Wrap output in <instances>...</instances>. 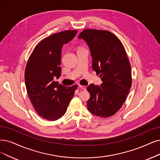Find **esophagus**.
<instances>
[{
    "instance_id": "34e87169",
    "label": "esophagus",
    "mask_w": 160,
    "mask_h": 160,
    "mask_svg": "<svg viewBox=\"0 0 160 160\" xmlns=\"http://www.w3.org/2000/svg\"><path fill=\"white\" fill-rule=\"evenodd\" d=\"M79 87L81 88V89H82V90H86V86L79 85Z\"/></svg>"
}]
</instances>
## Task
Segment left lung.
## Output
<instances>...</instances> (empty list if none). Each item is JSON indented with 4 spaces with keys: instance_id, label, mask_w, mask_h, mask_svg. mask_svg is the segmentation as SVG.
Returning <instances> with one entry per match:
<instances>
[{
    "instance_id": "obj_1",
    "label": "left lung",
    "mask_w": 160,
    "mask_h": 160,
    "mask_svg": "<svg viewBox=\"0 0 160 160\" xmlns=\"http://www.w3.org/2000/svg\"><path fill=\"white\" fill-rule=\"evenodd\" d=\"M78 38L89 46L92 68L103 82L100 86L93 84L88 86L90 93L88 109L102 118L113 116L122 107L132 85L131 64L125 47L108 30L86 29Z\"/></svg>"
}]
</instances>
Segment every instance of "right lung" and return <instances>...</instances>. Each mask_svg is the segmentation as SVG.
<instances>
[{"instance_id":"add662e5","label":"right lung","mask_w":160,"mask_h":160,"mask_svg":"<svg viewBox=\"0 0 160 160\" xmlns=\"http://www.w3.org/2000/svg\"><path fill=\"white\" fill-rule=\"evenodd\" d=\"M77 30H65L41 40L29 56L25 70V83L29 99L38 114L56 121L66 113L77 85L63 86L55 81L61 75V49L72 40Z\"/></svg>"}]
</instances>
